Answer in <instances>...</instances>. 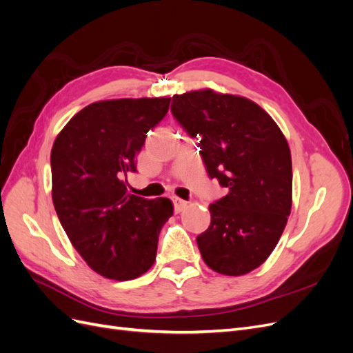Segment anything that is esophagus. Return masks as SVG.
<instances>
[{
  "label": "esophagus",
  "instance_id": "1",
  "mask_svg": "<svg viewBox=\"0 0 353 353\" xmlns=\"http://www.w3.org/2000/svg\"><path fill=\"white\" fill-rule=\"evenodd\" d=\"M172 201H174V209H175V213L183 212V210L188 206V201H185V200H183V199H178V197H175Z\"/></svg>",
  "mask_w": 353,
  "mask_h": 353
}]
</instances>
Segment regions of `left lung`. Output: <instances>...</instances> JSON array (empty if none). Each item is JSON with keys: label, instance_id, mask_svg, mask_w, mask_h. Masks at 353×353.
<instances>
[{"label": "left lung", "instance_id": "1", "mask_svg": "<svg viewBox=\"0 0 353 353\" xmlns=\"http://www.w3.org/2000/svg\"><path fill=\"white\" fill-rule=\"evenodd\" d=\"M170 110L191 137H201L208 174L227 188L209 206L210 225L196 239L201 258L218 274H249L270 258L292 212L285 137L259 104L241 95L193 90L175 94Z\"/></svg>", "mask_w": 353, "mask_h": 353}]
</instances>
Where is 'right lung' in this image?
<instances>
[{
    "label": "right lung",
    "mask_w": 353,
    "mask_h": 353,
    "mask_svg": "<svg viewBox=\"0 0 353 353\" xmlns=\"http://www.w3.org/2000/svg\"><path fill=\"white\" fill-rule=\"evenodd\" d=\"M169 97L91 103L74 114L51 148V196L63 230L92 271L134 280L156 261L159 232L172 216L166 197L126 190L145 134L163 119Z\"/></svg>",
    "instance_id": "obj_1"
}]
</instances>
